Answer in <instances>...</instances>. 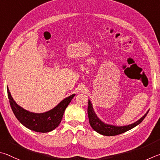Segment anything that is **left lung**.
Returning <instances> with one entry per match:
<instances>
[{
  "label": "left lung",
  "instance_id": "1",
  "mask_svg": "<svg viewBox=\"0 0 160 160\" xmlns=\"http://www.w3.org/2000/svg\"><path fill=\"white\" fill-rule=\"evenodd\" d=\"M148 112L149 111H148L145 114L144 116H142L141 118L138 120L137 122L133 123L132 124L124 126V127H117V126H113L105 124V123L102 122L101 120L97 117L96 114L95 113L91 102L90 100H88V115L89 123H90L91 127L93 129H94V131H96V132L100 134H102L103 136H117L131 129V128L136 127L137 125H138L140 123L142 122V120H143L145 119V117H146Z\"/></svg>",
  "mask_w": 160,
  "mask_h": 160
}]
</instances>
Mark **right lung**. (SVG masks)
I'll use <instances>...</instances> for the list:
<instances>
[{"label":"right lung","mask_w":160,"mask_h":160,"mask_svg":"<svg viewBox=\"0 0 160 160\" xmlns=\"http://www.w3.org/2000/svg\"><path fill=\"white\" fill-rule=\"evenodd\" d=\"M7 91L11 108L16 118L25 127L40 133L50 132L58 127L62 119L64 110L75 96V94H72L66 98L56 107L46 112L33 113L24 110L17 104L11 96L8 87Z\"/></svg>","instance_id":"right-lung-1"}]
</instances>
